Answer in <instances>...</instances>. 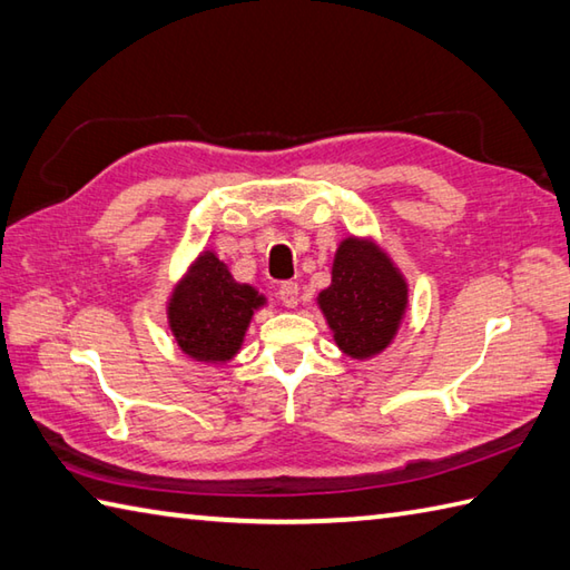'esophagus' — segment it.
<instances>
[{
  "label": "esophagus",
  "instance_id": "esophagus-1",
  "mask_svg": "<svg viewBox=\"0 0 570 570\" xmlns=\"http://www.w3.org/2000/svg\"><path fill=\"white\" fill-rule=\"evenodd\" d=\"M277 297H281V302H283L285 307H297L299 285L297 283H283L281 287H277Z\"/></svg>",
  "mask_w": 570,
  "mask_h": 570
}]
</instances>
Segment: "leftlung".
<instances>
[{"label": "left lung", "mask_w": 570, "mask_h": 570, "mask_svg": "<svg viewBox=\"0 0 570 570\" xmlns=\"http://www.w3.org/2000/svg\"><path fill=\"white\" fill-rule=\"evenodd\" d=\"M403 277L386 255L364 240L350 238L336 250L332 285L320 295V307L334 340L354 358L386 350L405 309Z\"/></svg>", "instance_id": "1"}]
</instances>
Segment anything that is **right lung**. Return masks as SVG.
Segmentation results:
<instances>
[{"mask_svg": "<svg viewBox=\"0 0 570 570\" xmlns=\"http://www.w3.org/2000/svg\"><path fill=\"white\" fill-rule=\"evenodd\" d=\"M261 305L263 297L250 285H238L214 253H204L171 295L169 324L184 354L196 362H228Z\"/></svg>", "mask_w": 570, "mask_h": 570, "instance_id": "obj_1", "label": "right lung"}]
</instances>
